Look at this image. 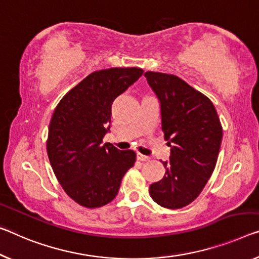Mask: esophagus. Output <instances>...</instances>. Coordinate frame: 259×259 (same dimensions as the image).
I'll return each mask as SVG.
<instances>
[{
	"label": "esophagus",
	"instance_id": "obj_1",
	"mask_svg": "<svg viewBox=\"0 0 259 259\" xmlns=\"http://www.w3.org/2000/svg\"><path fill=\"white\" fill-rule=\"evenodd\" d=\"M137 158H138L139 161H142V162H147V161L150 160V157L146 156V155H142V154H140V153L137 154Z\"/></svg>",
	"mask_w": 259,
	"mask_h": 259
}]
</instances>
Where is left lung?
<instances>
[{"label":"left lung","instance_id":"8db88e82","mask_svg":"<svg viewBox=\"0 0 259 259\" xmlns=\"http://www.w3.org/2000/svg\"><path fill=\"white\" fill-rule=\"evenodd\" d=\"M145 77L160 99L162 131L171 147L165 175L149 186L153 200L177 209L196 199L215 168L222 126L215 107L200 91L176 75L146 71Z\"/></svg>","mask_w":259,"mask_h":259}]
</instances>
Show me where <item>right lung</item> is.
I'll list each match as a JSON object with an SVG mask.
<instances>
[{"label":"right lung","instance_id":"1","mask_svg":"<svg viewBox=\"0 0 259 259\" xmlns=\"http://www.w3.org/2000/svg\"><path fill=\"white\" fill-rule=\"evenodd\" d=\"M143 70L109 68L94 71L61 98L52 116L46 141L52 169L65 192L87 208L116 198L133 150H119L103 138L111 122V105Z\"/></svg>","mask_w":259,"mask_h":259}]
</instances>
